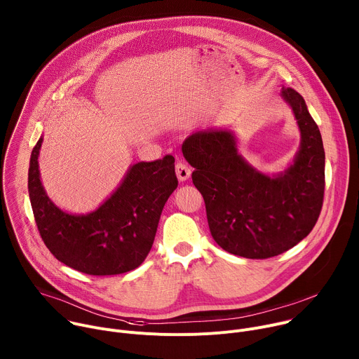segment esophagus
Wrapping results in <instances>:
<instances>
[{
	"label": "esophagus",
	"mask_w": 359,
	"mask_h": 359,
	"mask_svg": "<svg viewBox=\"0 0 359 359\" xmlns=\"http://www.w3.org/2000/svg\"><path fill=\"white\" fill-rule=\"evenodd\" d=\"M176 175H177V179H179L180 182H184V180H187V179L190 177L191 169L187 166V163H184V162H177V163H176Z\"/></svg>",
	"instance_id": "1"
}]
</instances>
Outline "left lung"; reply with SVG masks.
<instances>
[{"instance_id": "left-lung-1", "label": "left lung", "mask_w": 359, "mask_h": 359, "mask_svg": "<svg viewBox=\"0 0 359 359\" xmlns=\"http://www.w3.org/2000/svg\"><path fill=\"white\" fill-rule=\"evenodd\" d=\"M283 97L294 111L301 147L277 177L247 165L229 130H200L182 146L194 168L191 180L204 198L215 241L245 259H270L290 250L311 233L323 209L325 151L320 129L297 90L283 89Z\"/></svg>"}]
</instances>
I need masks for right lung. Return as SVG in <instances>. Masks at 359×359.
Instances as JSON below:
<instances>
[{"label":"right lung","mask_w":359,"mask_h":359,"mask_svg":"<svg viewBox=\"0 0 359 359\" xmlns=\"http://www.w3.org/2000/svg\"><path fill=\"white\" fill-rule=\"evenodd\" d=\"M32 149L28 191L42 241L65 266L89 276H116L139 267L155 240L165 203L177 187L175 158L130 168L118 190L86 216L60 210L39 180L38 155Z\"/></svg>","instance_id":"obj_1"}]
</instances>
